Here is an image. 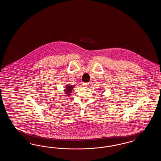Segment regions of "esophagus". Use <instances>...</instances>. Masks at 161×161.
Returning a JSON list of instances; mask_svg holds the SVG:
<instances>
[{
  "instance_id": "obj_1",
  "label": "esophagus",
  "mask_w": 161,
  "mask_h": 161,
  "mask_svg": "<svg viewBox=\"0 0 161 161\" xmlns=\"http://www.w3.org/2000/svg\"><path fill=\"white\" fill-rule=\"evenodd\" d=\"M83 86L84 87H88V83H83Z\"/></svg>"
}]
</instances>
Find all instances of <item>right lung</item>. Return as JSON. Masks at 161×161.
<instances>
[{
	"mask_svg": "<svg viewBox=\"0 0 161 161\" xmlns=\"http://www.w3.org/2000/svg\"><path fill=\"white\" fill-rule=\"evenodd\" d=\"M74 87V86H71V85L66 86L65 89V93L67 94V96L70 95V93H71L72 90H73Z\"/></svg>",
	"mask_w": 161,
	"mask_h": 161,
	"instance_id": "right-lung-1",
	"label": "right lung"
}]
</instances>
